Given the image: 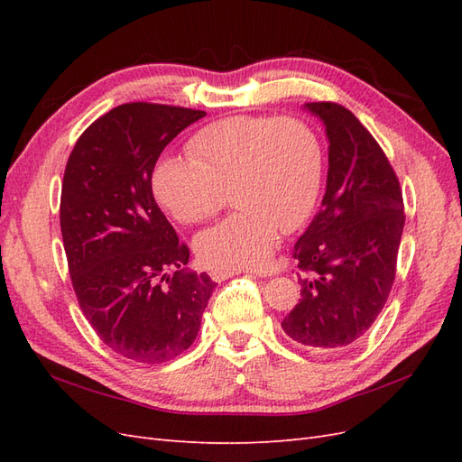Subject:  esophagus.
<instances>
[{"mask_svg":"<svg viewBox=\"0 0 462 462\" xmlns=\"http://www.w3.org/2000/svg\"><path fill=\"white\" fill-rule=\"evenodd\" d=\"M236 275L235 270H223V268H214L212 272H209V277L214 279V282H226V279Z\"/></svg>","mask_w":462,"mask_h":462,"instance_id":"1","label":"esophagus"}]
</instances>
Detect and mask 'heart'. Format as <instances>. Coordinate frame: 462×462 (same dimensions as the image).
<instances>
[{"label": "heart", "instance_id": "obj_1", "mask_svg": "<svg viewBox=\"0 0 462 462\" xmlns=\"http://www.w3.org/2000/svg\"><path fill=\"white\" fill-rule=\"evenodd\" d=\"M187 152L190 160L158 162L152 187L185 226L216 217L227 199L236 206L233 216L197 236V254L209 268H262L279 229L297 231L318 204L324 146L299 117L221 119L194 134Z\"/></svg>", "mask_w": 462, "mask_h": 462}]
</instances>
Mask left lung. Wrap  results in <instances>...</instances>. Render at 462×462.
Listing matches in <instances>:
<instances>
[{
    "instance_id": "obj_1",
    "label": "left lung",
    "mask_w": 462,
    "mask_h": 462,
    "mask_svg": "<svg viewBox=\"0 0 462 462\" xmlns=\"http://www.w3.org/2000/svg\"><path fill=\"white\" fill-rule=\"evenodd\" d=\"M329 138L328 189L292 248L300 299L282 321L292 341L335 353L365 335L395 282L404 227L402 190L385 152L351 111L306 104Z\"/></svg>"
}]
</instances>
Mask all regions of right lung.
Wrapping results in <instances>:
<instances>
[{
	"label": "right lung",
	"mask_w": 462,
	"mask_h": 462,
	"mask_svg": "<svg viewBox=\"0 0 462 462\" xmlns=\"http://www.w3.org/2000/svg\"><path fill=\"white\" fill-rule=\"evenodd\" d=\"M206 111L131 102L97 117L67 160L60 223L82 314L111 351L144 365L194 343L216 282L187 272L152 192L160 153Z\"/></svg>",
	"instance_id": "obj_1"
}]
</instances>
